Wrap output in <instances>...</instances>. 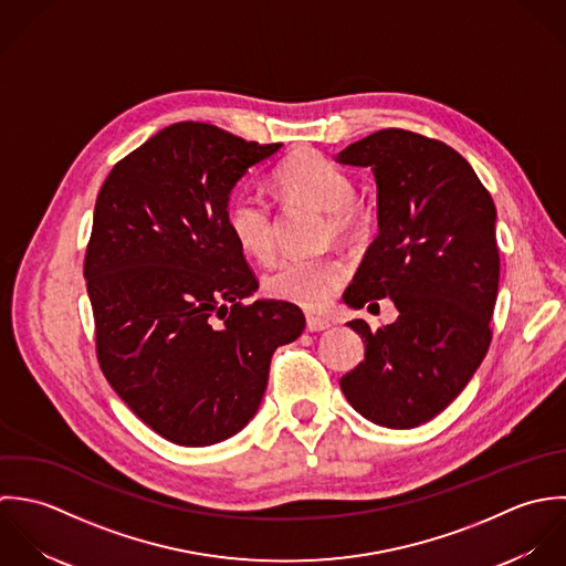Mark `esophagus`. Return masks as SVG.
<instances>
[{
  "label": "esophagus",
  "mask_w": 566,
  "mask_h": 566,
  "mask_svg": "<svg viewBox=\"0 0 566 566\" xmlns=\"http://www.w3.org/2000/svg\"><path fill=\"white\" fill-rule=\"evenodd\" d=\"M306 328L311 333H322V331H328L331 328V322L328 319H322V317H315V315H308L306 317Z\"/></svg>",
  "instance_id": "34e87169"
}]
</instances>
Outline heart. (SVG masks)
Wrapping results in <instances>:
<instances>
[{
  "label": "heart",
  "instance_id": "heart-1",
  "mask_svg": "<svg viewBox=\"0 0 566 566\" xmlns=\"http://www.w3.org/2000/svg\"><path fill=\"white\" fill-rule=\"evenodd\" d=\"M275 184L289 201L328 210V240H358L365 233L369 214L354 199V179L326 155L317 150L291 155L277 166ZM227 227L247 255L260 262L273 258L275 217L264 197L238 195L227 208ZM347 273V264L339 255L286 258L266 273L264 291L306 311H322L345 284Z\"/></svg>",
  "mask_w": 566,
  "mask_h": 566
}]
</instances>
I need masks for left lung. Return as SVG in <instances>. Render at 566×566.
Returning a JSON list of instances; mask_svg holds the SVG:
<instances>
[{
    "label": "left lung",
    "instance_id": "1",
    "mask_svg": "<svg viewBox=\"0 0 566 566\" xmlns=\"http://www.w3.org/2000/svg\"><path fill=\"white\" fill-rule=\"evenodd\" d=\"M337 159L369 166L378 188V235L343 302L363 308L389 297L400 313L378 331L347 324L365 339V360L340 391L369 422L413 429L451 405L490 347L496 208L454 148L413 130H376Z\"/></svg>",
    "mask_w": 566,
    "mask_h": 566
}]
</instances>
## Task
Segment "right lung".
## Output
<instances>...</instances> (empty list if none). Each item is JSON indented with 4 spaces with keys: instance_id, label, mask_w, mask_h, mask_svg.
<instances>
[{
    "instance_id": "obj_1",
    "label": "right lung",
    "mask_w": 566,
    "mask_h": 566,
    "mask_svg": "<svg viewBox=\"0 0 566 566\" xmlns=\"http://www.w3.org/2000/svg\"><path fill=\"white\" fill-rule=\"evenodd\" d=\"M206 122L161 128L105 179L85 253L101 369L126 407L179 447L235 436L258 411L273 352L304 313L258 289L227 227L244 172L280 150Z\"/></svg>"
}]
</instances>
